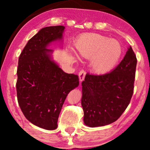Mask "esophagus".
Here are the masks:
<instances>
[{"instance_id":"obj_1","label":"esophagus","mask_w":150,"mask_h":150,"mask_svg":"<svg viewBox=\"0 0 150 150\" xmlns=\"http://www.w3.org/2000/svg\"><path fill=\"white\" fill-rule=\"evenodd\" d=\"M85 75H86V71L84 70V69H82L79 71V81L82 82L83 81L84 79H85Z\"/></svg>"}]
</instances>
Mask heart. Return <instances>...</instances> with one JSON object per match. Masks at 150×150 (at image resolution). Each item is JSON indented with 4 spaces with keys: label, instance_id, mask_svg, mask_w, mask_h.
Segmentation results:
<instances>
[{
    "label": "heart",
    "instance_id": "heart-1",
    "mask_svg": "<svg viewBox=\"0 0 150 150\" xmlns=\"http://www.w3.org/2000/svg\"><path fill=\"white\" fill-rule=\"evenodd\" d=\"M75 48L83 58L91 59V67L98 74L110 71L122 54L120 42L97 33H86L78 39Z\"/></svg>",
    "mask_w": 150,
    "mask_h": 150
}]
</instances>
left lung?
Listing matches in <instances>:
<instances>
[{
    "label": "left lung",
    "mask_w": 150,
    "mask_h": 150,
    "mask_svg": "<svg viewBox=\"0 0 150 150\" xmlns=\"http://www.w3.org/2000/svg\"><path fill=\"white\" fill-rule=\"evenodd\" d=\"M137 63L136 55L129 46L123 60L110 72L86 74L81 99L86 126H104L120 118L133 94Z\"/></svg>",
    "instance_id": "obj_1"
}]
</instances>
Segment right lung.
Segmentation results:
<instances>
[{"mask_svg":"<svg viewBox=\"0 0 150 150\" xmlns=\"http://www.w3.org/2000/svg\"><path fill=\"white\" fill-rule=\"evenodd\" d=\"M65 26L44 27L28 40L20 55L16 83L18 102L33 124L55 130L65 100L79 85V76L67 74L53 60V42H63Z\"/></svg>","mask_w":150,"mask_h":150,"instance_id":"1","label":"right lung"}]
</instances>
